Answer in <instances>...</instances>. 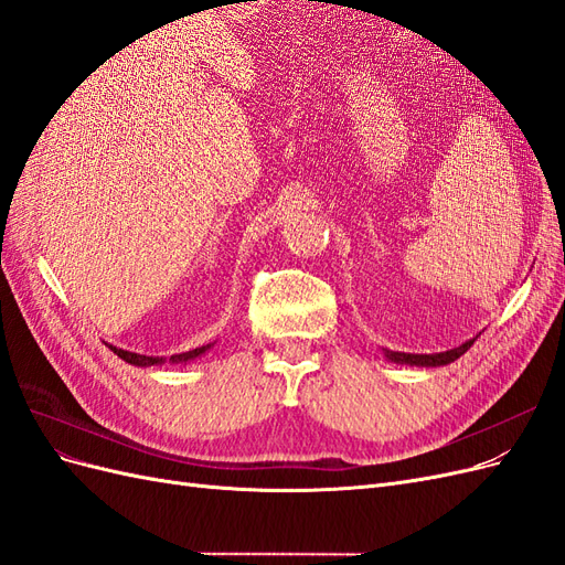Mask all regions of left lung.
I'll list each match as a JSON object with an SVG mask.
<instances>
[{
  "label": "left lung",
  "instance_id": "left-lung-1",
  "mask_svg": "<svg viewBox=\"0 0 565 565\" xmlns=\"http://www.w3.org/2000/svg\"><path fill=\"white\" fill-rule=\"evenodd\" d=\"M473 344V339L465 341V344L450 349V351H440V353H401V351H388L382 349L386 361L391 363H398V365H417V367H440V365H448L455 363L459 355H465Z\"/></svg>",
  "mask_w": 565,
  "mask_h": 565
}]
</instances>
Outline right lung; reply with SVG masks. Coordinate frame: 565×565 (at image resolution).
I'll return each mask as SVG.
<instances>
[{"instance_id": "1", "label": "right lung", "mask_w": 565, "mask_h": 565, "mask_svg": "<svg viewBox=\"0 0 565 565\" xmlns=\"http://www.w3.org/2000/svg\"><path fill=\"white\" fill-rule=\"evenodd\" d=\"M108 347H110V351H113L115 355L122 358L125 363L136 365V367H150V365H164V363H167V358H160V355H141V353H131V351H125V349H117V347H113V344H108ZM212 347H214V344H204V347H198V349H193V351L174 353L172 358H169V363H172V365H177V363H191V361H195V358H200L202 353H207Z\"/></svg>"}]
</instances>
